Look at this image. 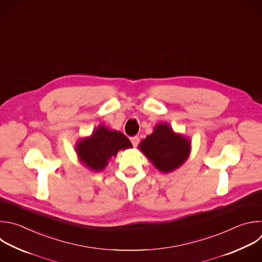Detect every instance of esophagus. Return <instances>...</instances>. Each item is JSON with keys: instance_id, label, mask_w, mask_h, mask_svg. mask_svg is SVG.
Instances as JSON below:
<instances>
[{"instance_id": "34e87169", "label": "esophagus", "mask_w": 262, "mask_h": 262, "mask_svg": "<svg viewBox=\"0 0 262 262\" xmlns=\"http://www.w3.org/2000/svg\"><path fill=\"white\" fill-rule=\"evenodd\" d=\"M139 141H140L139 137H133V138H130V142H132V144H133L134 147H137V146H138Z\"/></svg>"}]
</instances>
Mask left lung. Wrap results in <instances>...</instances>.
I'll return each mask as SVG.
<instances>
[{"mask_svg": "<svg viewBox=\"0 0 262 262\" xmlns=\"http://www.w3.org/2000/svg\"><path fill=\"white\" fill-rule=\"evenodd\" d=\"M138 148L159 171L168 173L187 160L191 151V141L190 138L173 132L168 123L160 122Z\"/></svg>", "mask_w": 262, "mask_h": 262, "instance_id": "left-lung-1", "label": "left lung"}]
</instances>
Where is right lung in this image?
Returning <instances> with one entry per match:
<instances>
[{"label":"right lung","mask_w":262,"mask_h":262,"mask_svg":"<svg viewBox=\"0 0 262 262\" xmlns=\"http://www.w3.org/2000/svg\"><path fill=\"white\" fill-rule=\"evenodd\" d=\"M133 148L129 140L119 130L101 123L90 137L77 141L75 152L82 165L92 171H102L120 150Z\"/></svg>","instance_id":"right-lung-1"}]
</instances>
